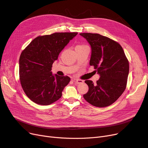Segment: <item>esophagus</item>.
<instances>
[{"label":"esophagus","instance_id":"obj_1","mask_svg":"<svg viewBox=\"0 0 148 148\" xmlns=\"http://www.w3.org/2000/svg\"><path fill=\"white\" fill-rule=\"evenodd\" d=\"M73 81L77 84H82L84 82V81L83 80H81V79H73Z\"/></svg>","mask_w":148,"mask_h":148}]
</instances>
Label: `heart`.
Listing matches in <instances>:
<instances>
[{
	"label": "heart",
	"instance_id": "1",
	"mask_svg": "<svg viewBox=\"0 0 148 148\" xmlns=\"http://www.w3.org/2000/svg\"><path fill=\"white\" fill-rule=\"evenodd\" d=\"M86 47V45H84V44H78V45H76V47H75V49L82 48V47Z\"/></svg>",
	"mask_w": 148,
	"mask_h": 148
}]
</instances>
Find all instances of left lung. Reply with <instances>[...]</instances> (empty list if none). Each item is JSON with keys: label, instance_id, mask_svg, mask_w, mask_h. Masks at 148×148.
<instances>
[{"label": "left lung", "instance_id": "obj_1", "mask_svg": "<svg viewBox=\"0 0 148 148\" xmlns=\"http://www.w3.org/2000/svg\"><path fill=\"white\" fill-rule=\"evenodd\" d=\"M91 47L89 62L100 77L96 84L85 82L89 90L84 99L91 105L105 107L113 104L126 88L129 72V61L123 48L116 41L99 34L81 33Z\"/></svg>", "mask_w": 148, "mask_h": 148}]
</instances>
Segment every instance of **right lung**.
I'll list each match as a JSON object with an SVG mask.
<instances>
[{
	"label": "right lung",
	"mask_w": 148,
	"mask_h": 148,
	"mask_svg": "<svg viewBox=\"0 0 148 148\" xmlns=\"http://www.w3.org/2000/svg\"><path fill=\"white\" fill-rule=\"evenodd\" d=\"M77 32H56L38 36L22 51L19 79L26 95L39 105H50L61 98L71 78L52 74L53 63Z\"/></svg>",
	"instance_id": "obj_1"
}]
</instances>
